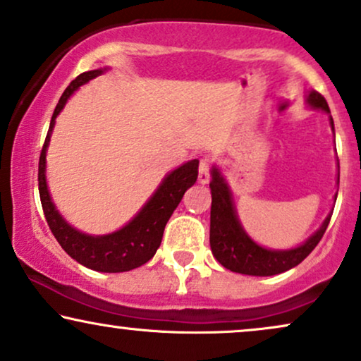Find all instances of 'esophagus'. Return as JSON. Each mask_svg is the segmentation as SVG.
Returning a JSON list of instances; mask_svg holds the SVG:
<instances>
[{
	"label": "esophagus",
	"mask_w": 361,
	"mask_h": 361,
	"mask_svg": "<svg viewBox=\"0 0 361 361\" xmlns=\"http://www.w3.org/2000/svg\"><path fill=\"white\" fill-rule=\"evenodd\" d=\"M210 171H212V158H205L200 159V166H198V181L200 183H208L210 181Z\"/></svg>",
	"instance_id": "obj_1"
}]
</instances>
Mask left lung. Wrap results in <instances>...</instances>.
I'll use <instances>...</instances> for the list:
<instances>
[{
  "label": "left lung",
  "instance_id": "left-lung-1",
  "mask_svg": "<svg viewBox=\"0 0 361 361\" xmlns=\"http://www.w3.org/2000/svg\"><path fill=\"white\" fill-rule=\"evenodd\" d=\"M307 102L316 109L329 112L328 102L323 95L311 92ZM333 128V117H331ZM334 129V128H333ZM340 183V175H338ZM212 210H210V247L214 257L219 260L225 269L232 272L247 276H276L281 272L289 271L301 264L307 255L314 250L326 232L331 214L324 224L321 225L318 232L312 235L306 244L290 250H267L264 247L250 240V237L242 230L238 224L235 210H233L232 198H230L228 186L225 185L224 178L220 176L219 169L214 168L212 171Z\"/></svg>",
  "mask_w": 361,
  "mask_h": 361
}]
</instances>
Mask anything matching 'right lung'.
<instances>
[{"instance_id": "add662e5", "label": "right lung", "mask_w": 361, "mask_h": 361, "mask_svg": "<svg viewBox=\"0 0 361 361\" xmlns=\"http://www.w3.org/2000/svg\"><path fill=\"white\" fill-rule=\"evenodd\" d=\"M101 68L80 73L65 89L59 104H56L49 133H47L45 142L42 147L40 161H38V192H40L43 214H45L51 233L72 259H75L82 266L92 269V271L126 272L146 264L156 254L159 244H161L163 232L169 216L175 212L178 203L181 202L186 190L197 181L198 159H192V161L185 163L183 166L169 173L164 178L161 186L149 198V202L142 207V210L126 227L117 230V232L109 233V235L92 237L72 228L55 210L49 190H47L45 153L50 141V133L55 124V117L63 109L67 99L73 94V90L79 89L82 84L94 79V77L101 75Z\"/></svg>"}]
</instances>
